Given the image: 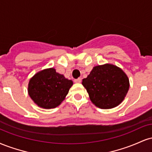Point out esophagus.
Here are the masks:
<instances>
[{
	"label": "esophagus",
	"instance_id": "1",
	"mask_svg": "<svg viewBox=\"0 0 152 152\" xmlns=\"http://www.w3.org/2000/svg\"><path fill=\"white\" fill-rule=\"evenodd\" d=\"M74 82H75V83H81V78H76V79H74Z\"/></svg>",
	"mask_w": 152,
	"mask_h": 152
}]
</instances>
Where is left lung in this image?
<instances>
[{"mask_svg": "<svg viewBox=\"0 0 152 152\" xmlns=\"http://www.w3.org/2000/svg\"><path fill=\"white\" fill-rule=\"evenodd\" d=\"M82 84L92 103L105 109L121 104L129 88L126 74L111 64L95 66L87 78H83Z\"/></svg>", "mask_w": 152, "mask_h": 152, "instance_id": "obj_1", "label": "left lung"}]
</instances>
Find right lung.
Instances as JSON below:
<instances>
[{
	"label": "right lung",
	"instance_id": "right-lung-1",
	"mask_svg": "<svg viewBox=\"0 0 152 152\" xmlns=\"http://www.w3.org/2000/svg\"><path fill=\"white\" fill-rule=\"evenodd\" d=\"M73 81L65 78L53 68L34 75L28 83V94L40 107L52 109L58 106L69 93Z\"/></svg>",
	"mask_w": 152,
	"mask_h": 152
}]
</instances>
